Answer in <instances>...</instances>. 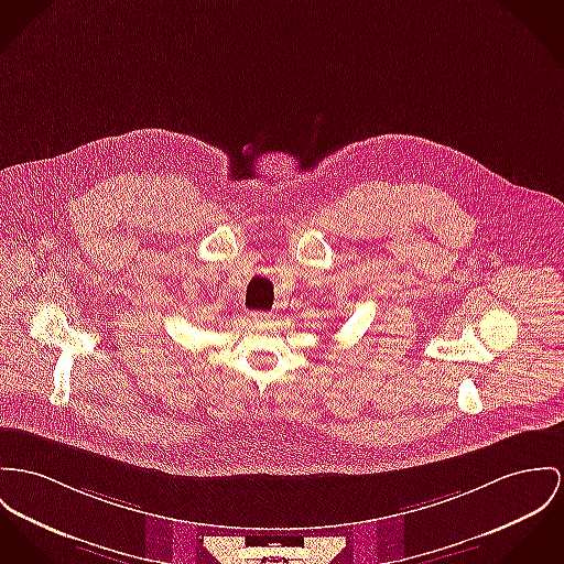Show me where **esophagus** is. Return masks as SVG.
<instances>
[{"label":"esophagus","mask_w":564,"mask_h":564,"mask_svg":"<svg viewBox=\"0 0 564 564\" xmlns=\"http://www.w3.org/2000/svg\"><path fill=\"white\" fill-rule=\"evenodd\" d=\"M249 319L253 324H263V322H270L272 319V313H263V311H251L249 313Z\"/></svg>","instance_id":"1"}]
</instances>
